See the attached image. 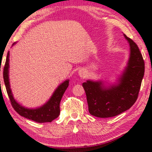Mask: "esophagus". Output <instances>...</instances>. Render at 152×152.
Instances as JSON below:
<instances>
[{
    "label": "esophagus",
    "instance_id": "obj_1",
    "mask_svg": "<svg viewBox=\"0 0 152 152\" xmlns=\"http://www.w3.org/2000/svg\"><path fill=\"white\" fill-rule=\"evenodd\" d=\"M79 75H80V77H85V72L84 71V69H80L79 71Z\"/></svg>",
    "mask_w": 152,
    "mask_h": 152
}]
</instances>
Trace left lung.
<instances>
[{"label":"left lung","instance_id":"left-lung-1","mask_svg":"<svg viewBox=\"0 0 152 152\" xmlns=\"http://www.w3.org/2000/svg\"><path fill=\"white\" fill-rule=\"evenodd\" d=\"M130 45V58L127 67L119 83L110 87L101 82L87 81L83 84L88 110L92 115L100 118L112 117L129 110L138 98L144 75V61L137 45L124 35Z\"/></svg>","mask_w":152,"mask_h":152}]
</instances>
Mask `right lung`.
I'll return each instance as SVG.
<instances>
[{"mask_svg": "<svg viewBox=\"0 0 152 152\" xmlns=\"http://www.w3.org/2000/svg\"><path fill=\"white\" fill-rule=\"evenodd\" d=\"M8 62L9 52L7 55L4 68H3V80H4L5 88H6L7 93H8V97L10 99V103H11L12 107L15 110V112H18L22 117L31 119L34 122L38 123L51 122L52 121L56 119L60 115V103L62 95L68 87L69 80H66L63 83L61 84L55 91L54 94H53L50 99L42 107L35 109V110H30V109L25 108L21 105H20L18 103L16 102V101L12 97L8 79Z\"/></svg>", "mask_w": 152, "mask_h": 152, "instance_id": "1", "label": "right lung"}]
</instances>
